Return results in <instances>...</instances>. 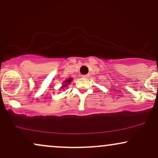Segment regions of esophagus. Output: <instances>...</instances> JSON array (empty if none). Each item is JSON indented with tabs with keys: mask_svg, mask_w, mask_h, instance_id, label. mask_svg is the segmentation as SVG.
<instances>
[{
	"mask_svg": "<svg viewBox=\"0 0 158 158\" xmlns=\"http://www.w3.org/2000/svg\"><path fill=\"white\" fill-rule=\"evenodd\" d=\"M89 77V75H82L83 78H88Z\"/></svg>",
	"mask_w": 158,
	"mask_h": 158,
	"instance_id": "obj_1",
	"label": "esophagus"
}]
</instances>
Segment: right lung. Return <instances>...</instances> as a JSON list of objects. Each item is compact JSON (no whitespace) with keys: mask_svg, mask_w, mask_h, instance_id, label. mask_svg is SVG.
<instances>
[{"mask_svg":"<svg viewBox=\"0 0 158 158\" xmlns=\"http://www.w3.org/2000/svg\"><path fill=\"white\" fill-rule=\"evenodd\" d=\"M72 81V77H69V79H66V81H64V82H63V85L62 86H61V89H64V88H66V87H67L68 85H69Z\"/></svg>","mask_w":158,"mask_h":158,"instance_id":"right-lung-1","label":"right lung"}]
</instances>
